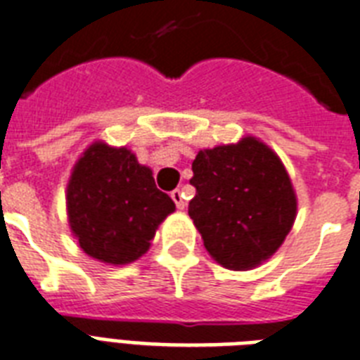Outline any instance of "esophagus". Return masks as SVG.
I'll return each instance as SVG.
<instances>
[{
    "label": "esophagus",
    "instance_id": "34e87169",
    "mask_svg": "<svg viewBox=\"0 0 360 360\" xmlns=\"http://www.w3.org/2000/svg\"><path fill=\"white\" fill-rule=\"evenodd\" d=\"M171 199L174 200V205H176L178 210H184V208H186V199H184V193L180 191V189L171 191Z\"/></svg>",
    "mask_w": 360,
    "mask_h": 360
}]
</instances>
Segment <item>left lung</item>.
Here are the masks:
<instances>
[{"mask_svg": "<svg viewBox=\"0 0 360 360\" xmlns=\"http://www.w3.org/2000/svg\"><path fill=\"white\" fill-rule=\"evenodd\" d=\"M189 184L197 193L189 216L206 252L221 266L248 270L274 255L297 216L285 167L255 136L200 150Z\"/></svg>", "mask_w": 360, "mask_h": 360, "instance_id": "1", "label": "left lung"}]
</instances>
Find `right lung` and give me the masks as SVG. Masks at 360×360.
I'll list each match as a JSON object with an SVG mask.
<instances>
[{
  "mask_svg": "<svg viewBox=\"0 0 360 360\" xmlns=\"http://www.w3.org/2000/svg\"><path fill=\"white\" fill-rule=\"evenodd\" d=\"M174 202L155 188L135 154L97 141L75 163L67 184V218L82 252L107 264H127L148 252Z\"/></svg>",
  "mask_w": 360,
  "mask_h": 360,
  "instance_id": "right-lung-1",
  "label": "right lung"
}]
</instances>
